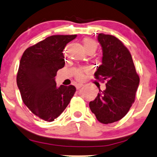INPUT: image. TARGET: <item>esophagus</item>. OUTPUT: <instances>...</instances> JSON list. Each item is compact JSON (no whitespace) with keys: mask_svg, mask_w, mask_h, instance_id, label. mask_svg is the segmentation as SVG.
Masks as SVG:
<instances>
[{"mask_svg":"<svg viewBox=\"0 0 157 157\" xmlns=\"http://www.w3.org/2000/svg\"><path fill=\"white\" fill-rule=\"evenodd\" d=\"M85 85L84 84H76V88L78 89H80V88H82V87H83V86H84Z\"/></svg>","mask_w":157,"mask_h":157,"instance_id":"1","label":"esophagus"}]
</instances>
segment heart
Here are the masks:
<instances>
[{"label":"heart","instance_id":"b5f03b06","mask_svg":"<svg viewBox=\"0 0 157 157\" xmlns=\"http://www.w3.org/2000/svg\"><path fill=\"white\" fill-rule=\"evenodd\" d=\"M84 45L86 50H87L89 49H96L97 48V44L95 43V41L92 39H90V38H86V39L84 40ZM86 71V70H80V71H78V72L76 73L75 77H76V78L78 79V80L82 81L84 79V71Z\"/></svg>","mask_w":157,"mask_h":157}]
</instances>
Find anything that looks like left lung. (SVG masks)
<instances>
[{"instance_id":"obj_1","label":"left lung","mask_w":157,"mask_h":157,"mask_svg":"<svg viewBox=\"0 0 157 157\" xmlns=\"http://www.w3.org/2000/svg\"><path fill=\"white\" fill-rule=\"evenodd\" d=\"M102 47V64L94 73L95 78L107 81L90 110L102 124H111L124 117L135 101L140 78L136 73L130 52L121 40L111 35L98 34Z\"/></svg>"}]
</instances>
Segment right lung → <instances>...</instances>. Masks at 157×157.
Wrapping results in <instances>:
<instances>
[{
    "label": "right lung",
    "mask_w": 157,
    "mask_h": 157,
    "mask_svg": "<svg viewBox=\"0 0 157 157\" xmlns=\"http://www.w3.org/2000/svg\"><path fill=\"white\" fill-rule=\"evenodd\" d=\"M77 35H56L30 46L23 53L17 84L25 105L33 113L54 121L66 108L75 92L73 85L57 86L55 76L65 66L63 50Z\"/></svg>",
    "instance_id": "right-lung-1"
}]
</instances>
